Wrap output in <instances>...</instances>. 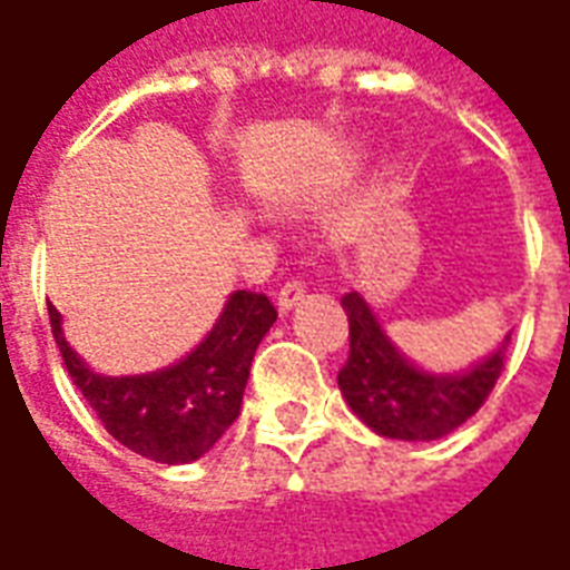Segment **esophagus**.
<instances>
[{"instance_id":"1","label":"esophagus","mask_w":570,"mask_h":570,"mask_svg":"<svg viewBox=\"0 0 570 570\" xmlns=\"http://www.w3.org/2000/svg\"><path fill=\"white\" fill-rule=\"evenodd\" d=\"M305 289H308V286H305V281H302V277H289V281L281 286V293H277V308L286 314V311L293 308V305H298V302L305 298Z\"/></svg>"}]
</instances>
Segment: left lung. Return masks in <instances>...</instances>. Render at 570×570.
<instances>
[{
    "label": "left lung",
    "mask_w": 570,
    "mask_h": 570,
    "mask_svg": "<svg viewBox=\"0 0 570 570\" xmlns=\"http://www.w3.org/2000/svg\"><path fill=\"white\" fill-rule=\"evenodd\" d=\"M347 314L345 366L338 387L363 424L391 440H440L473 419L501 379L510 335L485 363L461 375H430L400 357L360 293H345Z\"/></svg>",
    "instance_id": "8db88e82"
}]
</instances>
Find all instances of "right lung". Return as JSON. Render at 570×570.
Returning a JSON list of instances; mask_svg holds the SVG:
<instances>
[{
  "label": "right lung",
  "instance_id": "obj_1",
  "mask_svg": "<svg viewBox=\"0 0 570 570\" xmlns=\"http://www.w3.org/2000/svg\"><path fill=\"white\" fill-rule=\"evenodd\" d=\"M51 333L72 384L91 403L106 433L158 464H188L210 452L235 424L262 335L277 321L265 293L237 289L213 333L186 360L151 375L109 379L91 372L60 333V311L48 302Z\"/></svg>",
  "mask_w": 570,
  "mask_h": 570
}]
</instances>
